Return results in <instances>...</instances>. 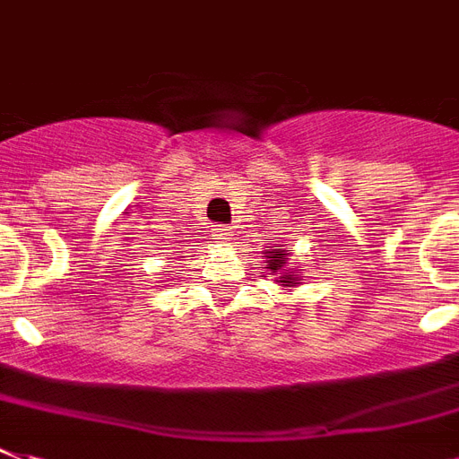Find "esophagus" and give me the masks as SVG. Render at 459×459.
Segmentation results:
<instances>
[{"label": "esophagus", "mask_w": 459, "mask_h": 459, "mask_svg": "<svg viewBox=\"0 0 459 459\" xmlns=\"http://www.w3.org/2000/svg\"><path fill=\"white\" fill-rule=\"evenodd\" d=\"M214 236L219 243H230L233 240V229L230 226H219V229H214Z\"/></svg>", "instance_id": "34e87169"}]
</instances>
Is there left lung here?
<instances>
[{"label": "left lung", "instance_id": "1", "mask_svg": "<svg viewBox=\"0 0 459 459\" xmlns=\"http://www.w3.org/2000/svg\"><path fill=\"white\" fill-rule=\"evenodd\" d=\"M262 255H264V269L272 272V276H276V283L283 286V290L300 286L305 269H293V266L288 264L290 250H288L286 245H273V247L264 250Z\"/></svg>", "mask_w": 459, "mask_h": 459}]
</instances>
